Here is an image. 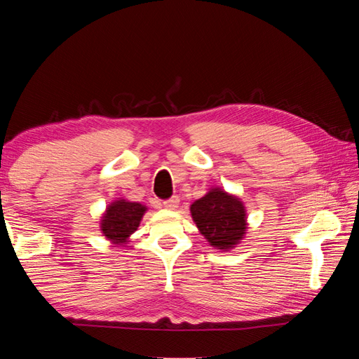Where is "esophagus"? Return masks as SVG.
<instances>
[{"instance_id":"1","label":"esophagus","mask_w":359,"mask_h":359,"mask_svg":"<svg viewBox=\"0 0 359 359\" xmlns=\"http://www.w3.org/2000/svg\"><path fill=\"white\" fill-rule=\"evenodd\" d=\"M179 203H180V199L177 196H172L171 199H168V201L163 203V205H165V209H168V210H175L179 208Z\"/></svg>"}]
</instances>
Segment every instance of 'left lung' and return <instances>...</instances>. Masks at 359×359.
Instances as JSON below:
<instances>
[{"instance_id": "8db88e82", "label": "left lung", "mask_w": 359, "mask_h": 359, "mask_svg": "<svg viewBox=\"0 0 359 359\" xmlns=\"http://www.w3.org/2000/svg\"><path fill=\"white\" fill-rule=\"evenodd\" d=\"M199 233L217 250L228 252L242 241L247 231V210L241 198L222 188L210 190L190 205Z\"/></svg>"}]
</instances>
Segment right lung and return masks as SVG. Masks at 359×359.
Instances as JSON below:
<instances>
[{
	"mask_svg": "<svg viewBox=\"0 0 359 359\" xmlns=\"http://www.w3.org/2000/svg\"><path fill=\"white\" fill-rule=\"evenodd\" d=\"M145 210L147 208L144 204L126 201V199H117L111 203L100 222L102 236L112 244L125 245L130 241V236L137 229Z\"/></svg>",
	"mask_w": 359,
	"mask_h": 359,
	"instance_id": "obj_1",
	"label": "right lung"
}]
</instances>
